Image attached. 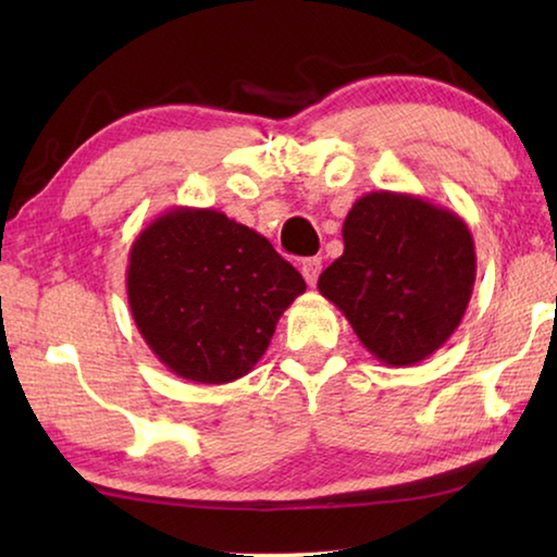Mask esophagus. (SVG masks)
<instances>
[{
	"mask_svg": "<svg viewBox=\"0 0 557 557\" xmlns=\"http://www.w3.org/2000/svg\"><path fill=\"white\" fill-rule=\"evenodd\" d=\"M319 272H322V260H319V258H312V260L301 262V277L307 280V285H312V287L317 285Z\"/></svg>",
	"mask_w": 557,
	"mask_h": 557,
	"instance_id": "esophagus-1",
	"label": "esophagus"
}]
</instances>
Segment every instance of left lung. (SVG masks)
<instances>
[{
    "mask_svg": "<svg viewBox=\"0 0 557 557\" xmlns=\"http://www.w3.org/2000/svg\"><path fill=\"white\" fill-rule=\"evenodd\" d=\"M344 256L317 287L385 366H414L445 346L476 280L461 215L422 196L369 191L344 221Z\"/></svg>",
    "mask_w": 557,
    "mask_h": 557,
    "instance_id": "left-lung-1",
    "label": "left lung"
}]
</instances>
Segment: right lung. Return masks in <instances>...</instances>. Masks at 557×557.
<instances>
[{"label": "right lung", "mask_w": 557, "mask_h": 557, "mask_svg": "<svg viewBox=\"0 0 557 557\" xmlns=\"http://www.w3.org/2000/svg\"><path fill=\"white\" fill-rule=\"evenodd\" d=\"M305 289L265 235L213 209L174 206L129 248L132 319L159 361L194 383L250 373Z\"/></svg>", "instance_id": "right-lung-1"}]
</instances>
